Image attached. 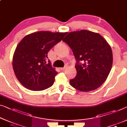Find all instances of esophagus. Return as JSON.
Instances as JSON below:
<instances>
[{"label": "esophagus", "instance_id": "obj_1", "mask_svg": "<svg viewBox=\"0 0 127 127\" xmlns=\"http://www.w3.org/2000/svg\"><path fill=\"white\" fill-rule=\"evenodd\" d=\"M65 67H63V68H60V69L62 70V71H63V70H64L65 69Z\"/></svg>", "mask_w": 127, "mask_h": 127}]
</instances>
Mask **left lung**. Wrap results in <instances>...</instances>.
I'll use <instances>...</instances> for the list:
<instances>
[{"label": "left lung", "instance_id": "left-lung-1", "mask_svg": "<svg viewBox=\"0 0 127 127\" xmlns=\"http://www.w3.org/2000/svg\"><path fill=\"white\" fill-rule=\"evenodd\" d=\"M63 41L72 49L77 62V74L69 80L71 86L83 92L101 86L108 76L113 63L112 49L106 40L98 33L81 30L69 32Z\"/></svg>", "mask_w": 127, "mask_h": 127}]
</instances>
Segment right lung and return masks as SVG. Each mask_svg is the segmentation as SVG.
Returning a JSON list of instances; mask_svg holds the SVG:
<instances>
[{"label": "right lung", "instance_id": "right-lung-1", "mask_svg": "<svg viewBox=\"0 0 127 127\" xmlns=\"http://www.w3.org/2000/svg\"><path fill=\"white\" fill-rule=\"evenodd\" d=\"M67 32L41 31L26 35L17 45L12 58L16 78L24 87L42 91L51 87L58 74L47 62V54Z\"/></svg>", "mask_w": 127, "mask_h": 127}]
</instances>
